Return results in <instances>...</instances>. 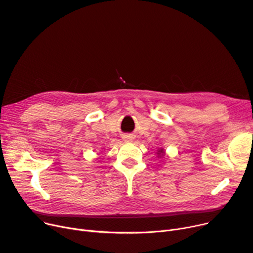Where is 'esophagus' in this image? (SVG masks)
<instances>
[{
  "label": "esophagus",
  "instance_id": "1",
  "mask_svg": "<svg viewBox=\"0 0 253 253\" xmlns=\"http://www.w3.org/2000/svg\"><path fill=\"white\" fill-rule=\"evenodd\" d=\"M125 140H126L127 142H130V141L133 140V136H126V137H125Z\"/></svg>",
  "mask_w": 253,
  "mask_h": 253
}]
</instances>
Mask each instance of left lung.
I'll use <instances>...</instances> for the list:
<instances>
[{"label":"left lung","mask_w":253,"mask_h":253,"mask_svg":"<svg viewBox=\"0 0 253 253\" xmlns=\"http://www.w3.org/2000/svg\"><path fill=\"white\" fill-rule=\"evenodd\" d=\"M157 154H158V156H160V157H161V156H164V155H165V152H164V150H163V149H160V150L158 151V153H157Z\"/></svg>","instance_id":"8db88e82"}]
</instances>
